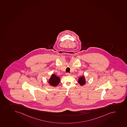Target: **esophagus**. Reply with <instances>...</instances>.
Here are the masks:
<instances>
[{
	"label": "esophagus",
	"mask_w": 127,
	"mask_h": 127,
	"mask_svg": "<svg viewBox=\"0 0 127 127\" xmlns=\"http://www.w3.org/2000/svg\"><path fill=\"white\" fill-rule=\"evenodd\" d=\"M66 75H67V76H69V75H70L71 74L70 73H66Z\"/></svg>",
	"instance_id": "obj_1"
}]
</instances>
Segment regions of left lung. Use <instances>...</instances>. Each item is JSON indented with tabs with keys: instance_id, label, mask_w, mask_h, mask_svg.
<instances>
[{
	"instance_id": "1",
	"label": "left lung",
	"mask_w": 127,
	"mask_h": 127,
	"mask_svg": "<svg viewBox=\"0 0 127 127\" xmlns=\"http://www.w3.org/2000/svg\"><path fill=\"white\" fill-rule=\"evenodd\" d=\"M78 82L79 84V85L81 86H84L86 84V81L85 77L84 75L79 77L78 78Z\"/></svg>"
}]
</instances>
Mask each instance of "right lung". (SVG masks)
Masks as SVG:
<instances>
[{
	"instance_id": "obj_1",
	"label": "right lung",
	"mask_w": 127,
	"mask_h": 127,
	"mask_svg": "<svg viewBox=\"0 0 127 127\" xmlns=\"http://www.w3.org/2000/svg\"><path fill=\"white\" fill-rule=\"evenodd\" d=\"M60 81V77L57 76L55 74H52L48 80V83L52 87H55L58 85Z\"/></svg>"
}]
</instances>
